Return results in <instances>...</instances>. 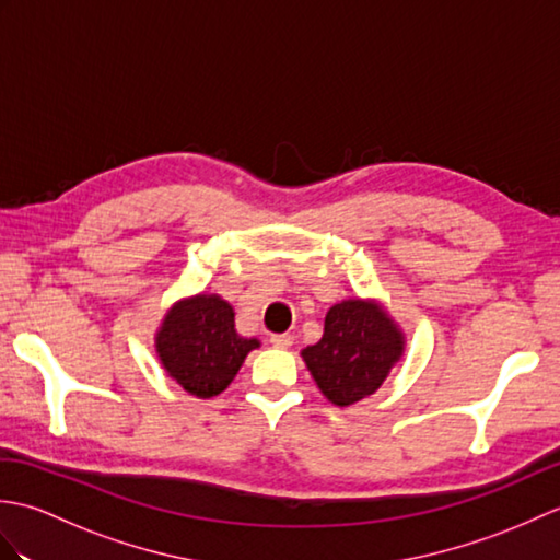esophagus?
I'll return each instance as SVG.
<instances>
[{
	"label": "esophagus",
	"instance_id": "34e87169",
	"mask_svg": "<svg viewBox=\"0 0 560 560\" xmlns=\"http://www.w3.org/2000/svg\"><path fill=\"white\" fill-rule=\"evenodd\" d=\"M271 347H277V349H291L293 347V335H273L271 339Z\"/></svg>",
	"mask_w": 560,
	"mask_h": 560
}]
</instances>
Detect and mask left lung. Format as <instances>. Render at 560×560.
Instances as JSON below:
<instances>
[{
    "mask_svg": "<svg viewBox=\"0 0 560 560\" xmlns=\"http://www.w3.org/2000/svg\"><path fill=\"white\" fill-rule=\"evenodd\" d=\"M407 337L387 307L375 299L335 303L325 317V335L301 351L319 392L337 407H351L383 387Z\"/></svg>",
    "mask_w": 560,
    "mask_h": 560,
    "instance_id": "obj_1",
    "label": "left lung"
}]
</instances>
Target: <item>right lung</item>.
<instances>
[{
	"label": "right lung",
	"instance_id": "right-lung-1",
	"mask_svg": "<svg viewBox=\"0 0 560 560\" xmlns=\"http://www.w3.org/2000/svg\"><path fill=\"white\" fill-rule=\"evenodd\" d=\"M153 341L163 371L199 399L221 395L247 353L259 349V339L237 335L233 305L207 291L175 301Z\"/></svg>",
	"mask_w": 560,
	"mask_h": 560
}]
</instances>
